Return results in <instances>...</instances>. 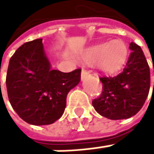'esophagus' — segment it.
<instances>
[{"mask_svg": "<svg viewBox=\"0 0 154 154\" xmlns=\"http://www.w3.org/2000/svg\"><path fill=\"white\" fill-rule=\"evenodd\" d=\"M88 74H90V72H88V70H86V69H83V70H82V72H81V80H84V79H86L88 78Z\"/></svg>", "mask_w": 154, "mask_h": 154, "instance_id": "obj_1", "label": "esophagus"}]
</instances>
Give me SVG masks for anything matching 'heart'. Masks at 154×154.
<instances>
[{
	"instance_id": "heart-1",
	"label": "heart",
	"mask_w": 154,
	"mask_h": 154,
	"mask_svg": "<svg viewBox=\"0 0 154 154\" xmlns=\"http://www.w3.org/2000/svg\"><path fill=\"white\" fill-rule=\"evenodd\" d=\"M128 58V48L122 40L106 41L85 50L81 59L86 63H98L107 74L115 73L125 64Z\"/></svg>"
}]
</instances>
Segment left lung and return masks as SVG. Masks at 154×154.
<instances>
[{
  "label": "left lung",
  "instance_id": "8db88e82",
  "mask_svg": "<svg viewBox=\"0 0 154 154\" xmlns=\"http://www.w3.org/2000/svg\"><path fill=\"white\" fill-rule=\"evenodd\" d=\"M129 50L131 54L125 68L114 78H100L103 91L92 100L96 112L108 119H127L135 116L149 94L150 67L145 55L134 42L129 44Z\"/></svg>",
  "mask_w": 154,
  "mask_h": 154
}]
</instances>
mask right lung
<instances>
[{
    "instance_id": "right-lung-1",
    "label": "right lung",
    "mask_w": 154,
    "mask_h": 154,
    "mask_svg": "<svg viewBox=\"0 0 154 154\" xmlns=\"http://www.w3.org/2000/svg\"><path fill=\"white\" fill-rule=\"evenodd\" d=\"M81 69L63 73L51 69L42 38L24 43L11 57L6 88L13 109L34 126L58 120L66 106L68 92L80 81Z\"/></svg>"
}]
</instances>
